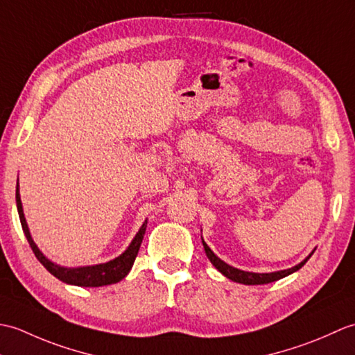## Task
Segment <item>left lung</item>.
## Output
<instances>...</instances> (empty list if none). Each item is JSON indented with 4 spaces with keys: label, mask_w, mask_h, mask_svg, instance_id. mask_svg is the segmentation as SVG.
Returning <instances> with one entry per match:
<instances>
[{
    "label": "left lung",
    "mask_w": 355,
    "mask_h": 355,
    "mask_svg": "<svg viewBox=\"0 0 355 355\" xmlns=\"http://www.w3.org/2000/svg\"><path fill=\"white\" fill-rule=\"evenodd\" d=\"M202 245H205V250H206V254L207 258L210 259V262L214 263L215 268L218 271H221V273L229 277L230 281H235V282H239V284H244V285H262V284H270V282H275L277 281V279H282L285 276H288L291 273H294V271H297L299 268L304 267V263L311 258V253L310 256L305 261H302L299 263V266L293 267V268H288V270H282V271H276V273H250V271H243V270H238V268H233L230 267L229 263H225L224 261H221L218 256L210 250L209 245L202 241Z\"/></svg>",
    "instance_id": "left-lung-1"
}]
</instances>
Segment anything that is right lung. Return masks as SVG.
Listing matches in <instances>:
<instances>
[{
	"mask_svg": "<svg viewBox=\"0 0 355 355\" xmlns=\"http://www.w3.org/2000/svg\"><path fill=\"white\" fill-rule=\"evenodd\" d=\"M17 207H18L22 230H24L26 238L28 241L30 247H32V250L37 258V261H40L53 276L58 277L59 281H62L65 284H71V285L103 286V285H111V284H116L119 281H122V279L128 273H130L132 263H134L135 258H137V253L140 250V244H141L143 236H145V232H146V221H145L140 227L137 235H135V238L132 239V243L130 244V247H128L125 250V253H122L119 256V258L112 259L107 263H99V266H92V267L65 268V267L56 266V263H53L51 261L45 258V256L40 252V248H37L36 244L33 243V239H32V236H30V232H28V227H27L24 212H22V205H21L18 186H17Z\"/></svg>",
	"mask_w": 355,
	"mask_h": 355,
	"instance_id": "right-lung-1",
	"label": "right lung"
}]
</instances>
